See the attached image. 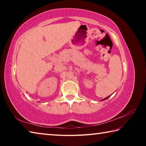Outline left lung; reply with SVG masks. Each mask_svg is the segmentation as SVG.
<instances>
[{
	"label": "left lung",
	"instance_id": "obj_1",
	"mask_svg": "<svg viewBox=\"0 0 146 146\" xmlns=\"http://www.w3.org/2000/svg\"><path fill=\"white\" fill-rule=\"evenodd\" d=\"M110 97V96H109V97H106V98H104V99L102 100H106V99H107V98H108L109 97Z\"/></svg>",
	"mask_w": 146,
	"mask_h": 146
}]
</instances>
